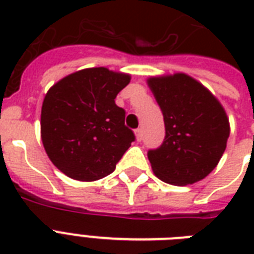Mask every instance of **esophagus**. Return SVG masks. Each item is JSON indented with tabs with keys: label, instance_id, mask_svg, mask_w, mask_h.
<instances>
[{
	"label": "esophagus",
	"instance_id": "1",
	"mask_svg": "<svg viewBox=\"0 0 254 254\" xmlns=\"http://www.w3.org/2000/svg\"><path fill=\"white\" fill-rule=\"evenodd\" d=\"M134 134H135V139H137V141H141V139H142V135H143L142 129H141V127H138V129H135Z\"/></svg>",
	"mask_w": 254,
	"mask_h": 254
}]
</instances>
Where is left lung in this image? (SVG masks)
<instances>
[{"label":"left lung","mask_w":254,"mask_h":254,"mask_svg":"<svg viewBox=\"0 0 254 254\" xmlns=\"http://www.w3.org/2000/svg\"><path fill=\"white\" fill-rule=\"evenodd\" d=\"M163 113L166 135L149 150L151 169L161 181L187 186L204 179L220 161L229 137V120L219 100L186 73L147 79Z\"/></svg>","instance_id":"obj_1"}]
</instances>
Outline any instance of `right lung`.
Returning <instances> with one entry per match:
<instances>
[{"instance_id":"add662e5","label":"right lung","mask_w":254,"mask_h":254,"mask_svg":"<svg viewBox=\"0 0 254 254\" xmlns=\"http://www.w3.org/2000/svg\"><path fill=\"white\" fill-rule=\"evenodd\" d=\"M130 75L105 67L63 77L46 93L41 137L51 162L67 177L93 182L113 173L134 141L115 99Z\"/></svg>"}]
</instances>
